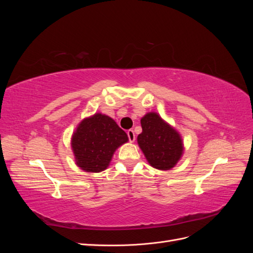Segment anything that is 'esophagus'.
Masks as SVG:
<instances>
[{"label":"esophagus","mask_w":253,"mask_h":253,"mask_svg":"<svg viewBox=\"0 0 253 253\" xmlns=\"http://www.w3.org/2000/svg\"><path fill=\"white\" fill-rule=\"evenodd\" d=\"M126 134H127V137H128V140L131 141V142H134V140H135V133H134L133 129H128V131L126 132Z\"/></svg>","instance_id":"obj_1"}]
</instances>
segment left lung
<instances>
[{
    "instance_id": "1",
    "label": "left lung",
    "mask_w": 253,
    "mask_h": 253,
    "mask_svg": "<svg viewBox=\"0 0 253 253\" xmlns=\"http://www.w3.org/2000/svg\"><path fill=\"white\" fill-rule=\"evenodd\" d=\"M142 132L137 141L149 164L159 170H170L182 154L179 134L156 113H148L141 118Z\"/></svg>"
}]
</instances>
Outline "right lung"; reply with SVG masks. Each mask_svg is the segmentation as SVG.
Masks as SVG:
<instances>
[{"instance_id":"obj_1","label":"right lung","mask_w":253,"mask_h":253,"mask_svg":"<svg viewBox=\"0 0 253 253\" xmlns=\"http://www.w3.org/2000/svg\"><path fill=\"white\" fill-rule=\"evenodd\" d=\"M127 135L111 117L102 114L84 119L73 135L76 163L86 172L105 170L114 152L126 142Z\"/></svg>"}]
</instances>
